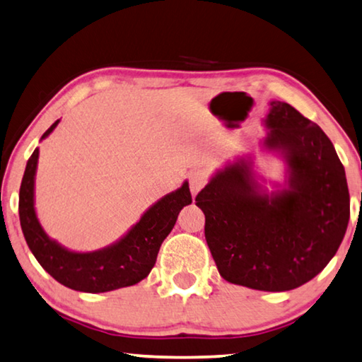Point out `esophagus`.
<instances>
[{"mask_svg":"<svg viewBox=\"0 0 362 362\" xmlns=\"http://www.w3.org/2000/svg\"><path fill=\"white\" fill-rule=\"evenodd\" d=\"M208 182V173L205 170H194L191 175H189V187H191L192 195H197L202 187H204Z\"/></svg>","mask_w":362,"mask_h":362,"instance_id":"esophagus-1","label":"esophagus"}]
</instances>
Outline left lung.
<instances>
[{
  "label": "left lung",
  "instance_id": "1",
  "mask_svg": "<svg viewBox=\"0 0 362 362\" xmlns=\"http://www.w3.org/2000/svg\"><path fill=\"white\" fill-rule=\"evenodd\" d=\"M262 122V149L286 163L283 185L269 191L248 154L218 170L195 202L221 276L281 293L312 280L335 256L350 219V194L344 165L318 125L278 100Z\"/></svg>",
  "mask_w": 362,
  "mask_h": 362
}]
</instances>
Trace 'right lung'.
I'll use <instances>...</instances> for the list:
<instances>
[{
    "label": "right lung",
    "mask_w": 362,
    "mask_h": 362,
    "mask_svg": "<svg viewBox=\"0 0 362 362\" xmlns=\"http://www.w3.org/2000/svg\"><path fill=\"white\" fill-rule=\"evenodd\" d=\"M60 119L41 136L47 138ZM40 149L28 158L18 194V216L23 237L36 261L47 274L69 289L81 293H107L133 286L149 275L160 245L175 227L182 206L192 204L189 182L151 205L132 229L105 248L78 252L65 248L44 232L35 210V177Z\"/></svg>",
    "instance_id": "1"
}]
</instances>
